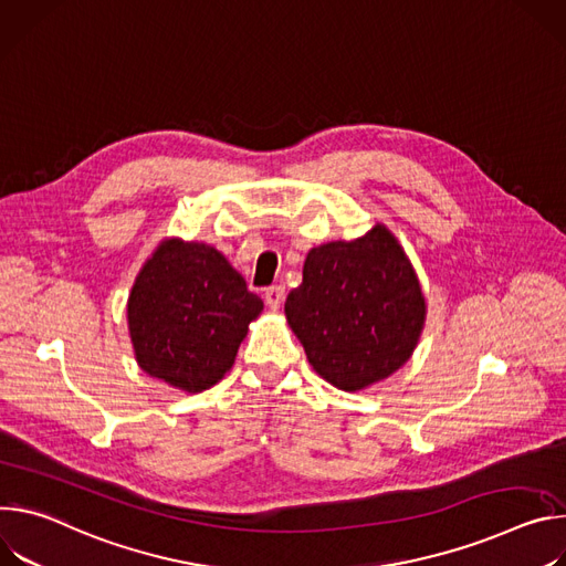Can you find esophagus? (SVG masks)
<instances>
[{"mask_svg": "<svg viewBox=\"0 0 566 566\" xmlns=\"http://www.w3.org/2000/svg\"><path fill=\"white\" fill-rule=\"evenodd\" d=\"M285 298V287L283 285H272L265 290V303L272 307V310H279L281 303Z\"/></svg>", "mask_w": 566, "mask_h": 566, "instance_id": "34e87169", "label": "esophagus"}]
</instances>
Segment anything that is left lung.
<instances>
[{"label": "left lung", "instance_id": "8db88e82", "mask_svg": "<svg viewBox=\"0 0 566 566\" xmlns=\"http://www.w3.org/2000/svg\"><path fill=\"white\" fill-rule=\"evenodd\" d=\"M285 317L310 366L355 394L378 385L413 355L427 319L418 274L394 231L375 222L355 240L312 247Z\"/></svg>", "mask_w": 566, "mask_h": 566}]
</instances>
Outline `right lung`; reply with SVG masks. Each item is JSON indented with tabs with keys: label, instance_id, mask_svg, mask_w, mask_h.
Here are the masks:
<instances>
[{
	"label": "right lung",
	"instance_id": "right-lung-1",
	"mask_svg": "<svg viewBox=\"0 0 566 566\" xmlns=\"http://www.w3.org/2000/svg\"><path fill=\"white\" fill-rule=\"evenodd\" d=\"M263 301L247 290L222 251L164 238L142 265L128 296L135 359L150 378L202 394L231 370Z\"/></svg>",
	"mask_w": 566,
	"mask_h": 566
}]
</instances>
